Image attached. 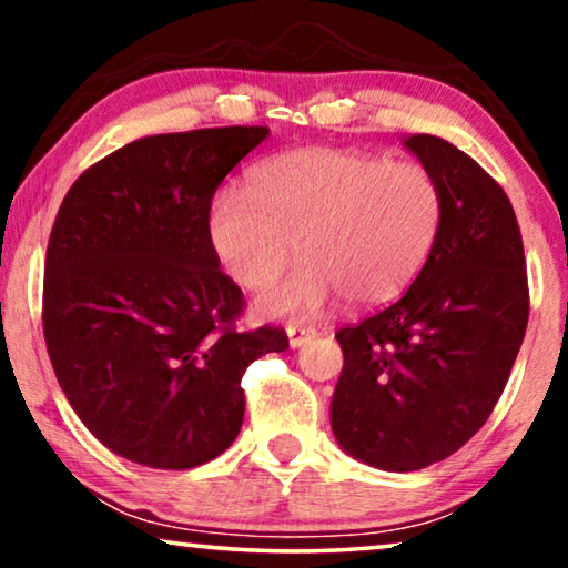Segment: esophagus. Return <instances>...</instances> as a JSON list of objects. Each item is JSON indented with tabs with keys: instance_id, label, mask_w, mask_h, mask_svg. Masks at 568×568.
I'll list each match as a JSON object with an SVG mask.
<instances>
[{
	"instance_id": "esophagus-1",
	"label": "esophagus",
	"mask_w": 568,
	"mask_h": 568,
	"mask_svg": "<svg viewBox=\"0 0 568 568\" xmlns=\"http://www.w3.org/2000/svg\"><path fill=\"white\" fill-rule=\"evenodd\" d=\"M316 326H303V324H287V339H291V347H303L306 342L316 337Z\"/></svg>"
}]
</instances>
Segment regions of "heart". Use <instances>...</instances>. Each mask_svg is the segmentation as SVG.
I'll return each instance as SVG.
<instances>
[{
  "mask_svg": "<svg viewBox=\"0 0 568 568\" xmlns=\"http://www.w3.org/2000/svg\"><path fill=\"white\" fill-rule=\"evenodd\" d=\"M443 223V190L417 162L306 146L267 159L250 190H221L207 213L213 250L242 287L281 275L260 298L265 316L316 314L334 295L381 306L412 285Z\"/></svg>",
  "mask_w": 568,
  "mask_h": 568,
  "instance_id": "b5f03b06",
  "label": "heart"
}]
</instances>
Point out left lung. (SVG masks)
Instances as JSON below:
<instances>
[{
    "label": "left lung",
    "instance_id": "left-lung-1",
    "mask_svg": "<svg viewBox=\"0 0 568 568\" xmlns=\"http://www.w3.org/2000/svg\"><path fill=\"white\" fill-rule=\"evenodd\" d=\"M404 146L443 190L440 234L402 298L337 332L345 367L332 398L337 443L398 474L445 460L484 427L530 314L520 226L499 182L437 135Z\"/></svg>",
    "mask_w": 568,
    "mask_h": 568
}]
</instances>
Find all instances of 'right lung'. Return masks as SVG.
Wrapping results in <instances>:
<instances>
[{
	"label": "right lung",
	"mask_w": 568,
	"mask_h": 568,
	"mask_svg": "<svg viewBox=\"0 0 568 568\" xmlns=\"http://www.w3.org/2000/svg\"><path fill=\"white\" fill-rule=\"evenodd\" d=\"M265 125L146 135L79 174L45 252L43 337L84 427L123 458L185 470L236 440L242 375L287 349L275 326L239 332L244 293L207 213Z\"/></svg>",
	"instance_id": "obj_1"
}]
</instances>
